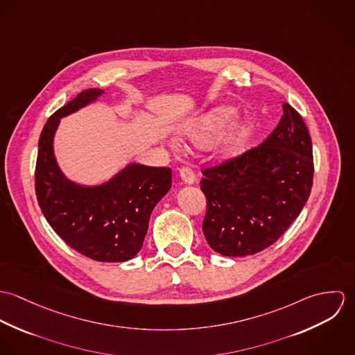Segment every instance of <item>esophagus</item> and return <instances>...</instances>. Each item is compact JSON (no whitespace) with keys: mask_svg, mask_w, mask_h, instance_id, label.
Wrapping results in <instances>:
<instances>
[{"mask_svg":"<svg viewBox=\"0 0 355 355\" xmlns=\"http://www.w3.org/2000/svg\"><path fill=\"white\" fill-rule=\"evenodd\" d=\"M179 173H180L182 180H183L186 184H193V183H196V180H197V176H196L194 171H193L190 166H182L180 171H179Z\"/></svg>","mask_w":355,"mask_h":355,"instance_id":"34e87169","label":"esophagus"}]
</instances>
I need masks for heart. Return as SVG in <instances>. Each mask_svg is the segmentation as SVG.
Here are the masks:
<instances>
[{"mask_svg": "<svg viewBox=\"0 0 355 355\" xmlns=\"http://www.w3.org/2000/svg\"><path fill=\"white\" fill-rule=\"evenodd\" d=\"M234 113L235 112L232 109H217L209 113L194 127L191 132L193 141L200 145H205L213 141L231 123ZM249 134H250V130L248 125L236 127L223 139L221 150L227 155H232L241 152L248 142Z\"/></svg>", "mask_w": 355, "mask_h": 355, "instance_id": "1", "label": "heart"}]
</instances>
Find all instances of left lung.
<instances>
[{
	"label": "left lung",
	"instance_id": "obj_1",
	"mask_svg": "<svg viewBox=\"0 0 355 355\" xmlns=\"http://www.w3.org/2000/svg\"><path fill=\"white\" fill-rule=\"evenodd\" d=\"M283 112L261 145L202 171L203 235L221 255L245 257L273 245L310 196L311 138L291 105L284 102Z\"/></svg>",
	"mask_w": 355,
	"mask_h": 355
}]
</instances>
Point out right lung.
<instances>
[{"mask_svg":"<svg viewBox=\"0 0 355 355\" xmlns=\"http://www.w3.org/2000/svg\"><path fill=\"white\" fill-rule=\"evenodd\" d=\"M102 93L83 90L46 121L38 145L35 194L45 218L69 248L96 261L123 262L142 249L152 210L171 189L172 171L131 164L96 187L79 186L62 175L53 153L60 119Z\"/></svg>","mask_w":355,"mask_h":355,"instance_id":"add662e5","label":"right lung"}]
</instances>
